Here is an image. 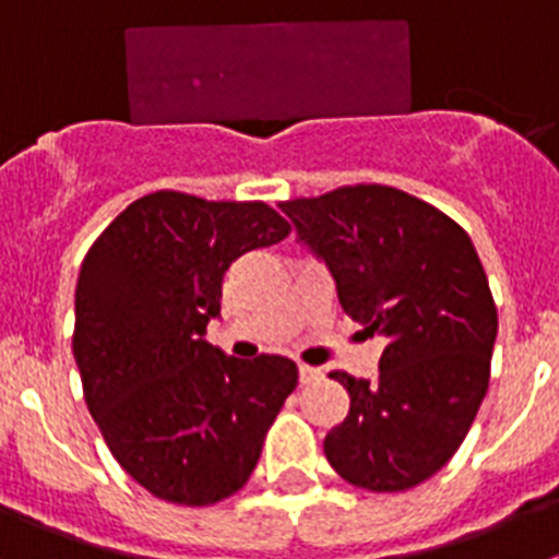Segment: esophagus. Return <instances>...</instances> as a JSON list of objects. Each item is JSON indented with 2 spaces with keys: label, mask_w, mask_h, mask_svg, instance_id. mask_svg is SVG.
Returning a JSON list of instances; mask_svg holds the SVG:
<instances>
[{
  "label": "esophagus",
  "mask_w": 559,
  "mask_h": 559,
  "mask_svg": "<svg viewBox=\"0 0 559 559\" xmlns=\"http://www.w3.org/2000/svg\"><path fill=\"white\" fill-rule=\"evenodd\" d=\"M322 369L316 367H308V364H299V380L302 383H313V380H322Z\"/></svg>",
  "instance_id": "1"
}]
</instances>
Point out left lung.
Returning a JSON list of instances; mask_svg holds the SVG:
<instances>
[{
	"mask_svg": "<svg viewBox=\"0 0 559 559\" xmlns=\"http://www.w3.org/2000/svg\"><path fill=\"white\" fill-rule=\"evenodd\" d=\"M280 210L330 269L344 313L386 341L372 383L330 372L349 414L324 437V456L364 490L417 487L459 451L490 386L498 310L473 240L437 206L383 185Z\"/></svg>",
	"mask_w": 559,
	"mask_h": 559,
	"instance_id": "left-lung-1",
	"label": "left lung"
}]
</instances>
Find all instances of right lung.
I'll return each mask as SVG.
<instances>
[{"instance_id": "1", "label": "right lung", "mask_w": 559, "mask_h": 559, "mask_svg": "<svg viewBox=\"0 0 559 559\" xmlns=\"http://www.w3.org/2000/svg\"><path fill=\"white\" fill-rule=\"evenodd\" d=\"M288 235L263 201L159 190L83 257L72 335L83 397L111 456L151 496L210 507L249 481L299 372L283 355L231 358L204 335L229 265Z\"/></svg>"}]
</instances>
